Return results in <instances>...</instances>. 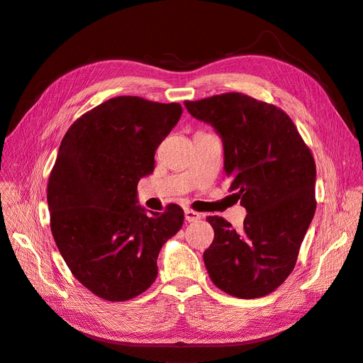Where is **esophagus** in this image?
I'll list each match as a JSON object with an SVG mask.
<instances>
[{"mask_svg":"<svg viewBox=\"0 0 363 363\" xmlns=\"http://www.w3.org/2000/svg\"><path fill=\"white\" fill-rule=\"evenodd\" d=\"M184 219L188 223H195V221H199V219H201V213L192 211V208H186V211H184Z\"/></svg>","mask_w":363,"mask_h":363,"instance_id":"obj_1","label":"esophagus"}]
</instances>
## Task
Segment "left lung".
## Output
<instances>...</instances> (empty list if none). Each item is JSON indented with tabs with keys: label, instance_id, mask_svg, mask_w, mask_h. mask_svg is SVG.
Instances as JSON below:
<instances>
[{
	"label": "left lung",
	"instance_id": "8db88e82",
	"mask_svg": "<svg viewBox=\"0 0 363 363\" xmlns=\"http://www.w3.org/2000/svg\"><path fill=\"white\" fill-rule=\"evenodd\" d=\"M184 106L223 138L230 191L248 212L239 232L223 216L206 218L215 232L203 256L208 277L238 298L265 296L289 277L315 215L312 152L274 104L228 92Z\"/></svg>",
	"mask_w": 363,
	"mask_h": 363
}]
</instances>
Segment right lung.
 Wrapping results in <instances>:
<instances>
[{
    "instance_id": "obj_1",
    "label": "right lung",
    "mask_w": 363,
    "mask_h": 363,
    "mask_svg": "<svg viewBox=\"0 0 363 363\" xmlns=\"http://www.w3.org/2000/svg\"><path fill=\"white\" fill-rule=\"evenodd\" d=\"M179 103L111 98L82 115L63 136L50 174L51 233L84 288L107 301H125L157 277L159 251L179 232L184 213L138 206V183L155 169L162 140L179 123Z\"/></svg>"
}]
</instances>
